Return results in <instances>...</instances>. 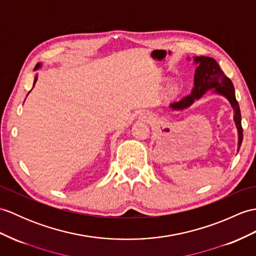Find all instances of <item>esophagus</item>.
<instances>
[{"label": "esophagus", "instance_id": "obj_1", "mask_svg": "<svg viewBox=\"0 0 256 256\" xmlns=\"http://www.w3.org/2000/svg\"><path fill=\"white\" fill-rule=\"evenodd\" d=\"M142 118H145V116H142Z\"/></svg>", "mask_w": 256, "mask_h": 256}]
</instances>
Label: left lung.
<instances>
[{
    "mask_svg": "<svg viewBox=\"0 0 256 256\" xmlns=\"http://www.w3.org/2000/svg\"><path fill=\"white\" fill-rule=\"evenodd\" d=\"M190 61V58H186ZM193 64L196 65L194 74V86L191 94L170 104L174 110H184L188 108L195 100H198L210 90L212 94L222 96L229 101L231 108L234 109V121L238 130V150H240L243 140V130L241 126L240 106L236 99L234 87L232 82L224 75L216 60L210 56H194Z\"/></svg>",
    "mask_w": 256,
    "mask_h": 256,
    "instance_id": "obj_1",
    "label": "left lung"
}]
</instances>
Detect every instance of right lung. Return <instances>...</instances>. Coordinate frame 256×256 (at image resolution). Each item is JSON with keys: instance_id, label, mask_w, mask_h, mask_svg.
I'll use <instances>...</instances> for the list:
<instances>
[{"instance_id": "obj_1", "label": "right lung", "mask_w": 256, "mask_h": 256, "mask_svg": "<svg viewBox=\"0 0 256 256\" xmlns=\"http://www.w3.org/2000/svg\"><path fill=\"white\" fill-rule=\"evenodd\" d=\"M41 66H42V64H41V63H38L37 65H36V68H34V70H39ZM37 78H38V75H36L34 76V84H36V82H37ZM34 88V87H32ZM28 92V94H29Z\"/></svg>"}]
</instances>
